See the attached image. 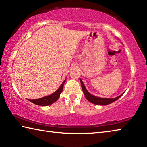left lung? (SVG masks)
<instances>
[{
	"label": "left lung",
	"instance_id": "left-lung-1",
	"mask_svg": "<svg viewBox=\"0 0 147 147\" xmlns=\"http://www.w3.org/2000/svg\"><path fill=\"white\" fill-rule=\"evenodd\" d=\"M80 82L81 83V86H82V89L83 91V93L86 97V99L88 100V101L90 103H92L96 105H100V106H104V105H108L109 104H111V103L116 101V100L119 99L120 97H121L123 94V93H122L121 95L117 96V97L114 98H100V97H97V96H95L89 93V92L87 90V89L85 87L84 83H83L82 80L80 78Z\"/></svg>",
	"mask_w": 147,
	"mask_h": 147
}]
</instances>
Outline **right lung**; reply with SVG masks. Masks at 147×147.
Segmentation results:
<instances>
[{
  "instance_id": "right-lung-1",
  "label": "right lung",
  "mask_w": 147,
  "mask_h": 147,
  "mask_svg": "<svg viewBox=\"0 0 147 147\" xmlns=\"http://www.w3.org/2000/svg\"><path fill=\"white\" fill-rule=\"evenodd\" d=\"M65 80H66V79L63 81L62 84H61V86H59V88L54 93H53L52 94L47 96H44V97L39 98V99H36V100L28 99V101L32 102L33 104L39 105V106H49V105L53 104V103L55 102L57 100L59 99V98L61 93L63 91V86H64Z\"/></svg>"
}]
</instances>
